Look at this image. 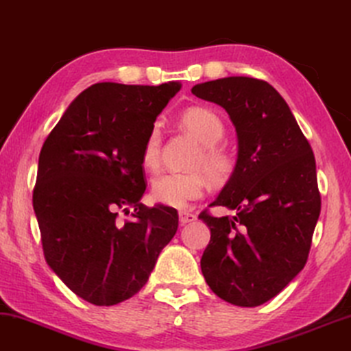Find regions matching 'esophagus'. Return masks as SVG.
<instances>
[{
	"label": "esophagus",
	"mask_w": 351,
	"mask_h": 351,
	"mask_svg": "<svg viewBox=\"0 0 351 351\" xmlns=\"http://www.w3.org/2000/svg\"><path fill=\"white\" fill-rule=\"evenodd\" d=\"M197 219L195 214H192L189 211H180V222L181 226H184V223H189V222H193Z\"/></svg>",
	"instance_id": "34e87169"
}]
</instances>
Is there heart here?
<instances>
[{
	"label": "heart",
	"instance_id": "b5f03b06",
	"mask_svg": "<svg viewBox=\"0 0 351 351\" xmlns=\"http://www.w3.org/2000/svg\"><path fill=\"white\" fill-rule=\"evenodd\" d=\"M181 124L193 138L200 143L202 154H198L195 167L203 169L213 181H223L233 169V160L219 143L226 135L222 119L211 110L192 107L181 114ZM162 132L156 124L146 135L142 159L146 169H158L160 160ZM205 191V178L202 173H164L156 178L151 192L156 202L171 208H186L197 200Z\"/></svg>",
	"mask_w": 351,
	"mask_h": 351
}]
</instances>
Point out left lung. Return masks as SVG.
<instances>
[{
  "instance_id": "obj_1",
  "label": "left lung",
  "mask_w": 351,
  "mask_h": 351,
  "mask_svg": "<svg viewBox=\"0 0 351 351\" xmlns=\"http://www.w3.org/2000/svg\"><path fill=\"white\" fill-rule=\"evenodd\" d=\"M192 94L228 113L237 130L233 173L211 206L233 216L202 219L211 239L200 266L206 284L230 304L255 307L304 268L320 216L315 158L290 107L269 83L226 77Z\"/></svg>"
}]
</instances>
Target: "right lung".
Masks as SVG:
<instances>
[{"mask_svg":"<svg viewBox=\"0 0 351 351\" xmlns=\"http://www.w3.org/2000/svg\"><path fill=\"white\" fill-rule=\"evenodd\" d=\"M181 83H96L78 94L42 146L33 208L47 263L91 304L129 300L178 230L175 208H146V135ZM131 219L123 223L119 212Z\"/></svg>","mask_w":351,"mask_h":351,"instance_id":"obj_1","label":"right lung"}]
</instances>
